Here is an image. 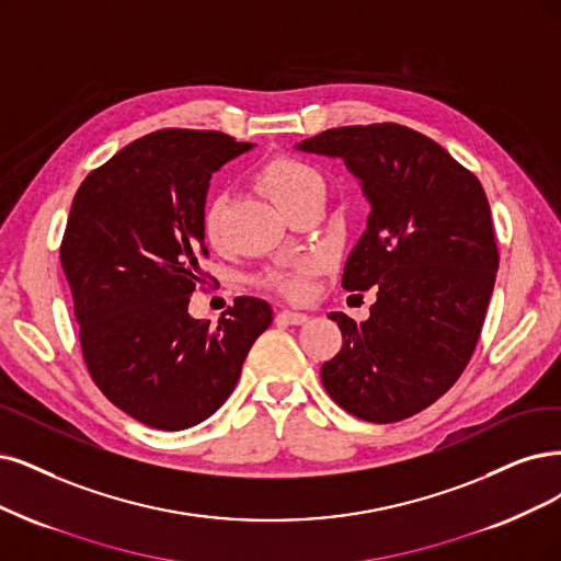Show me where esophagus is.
Segmentation results:
<instances>
[{
    "instance_id": "esophagus-1",
    "label": "esophagus",
    "mask_w": 561,
    "mask_h": 561,
    "mask_svg": "<svg viewBox=\"0 0 561 561\" xmlns=\"http://www.w3.org/2000/svg\"><path fill=\"white\" fill-rule=\"evenodd\" d=\"M277 321L284 323V325H300V323L307 321V314L291 312V309H282V312L277 314Z\"/></svg>"
}]
</instances>
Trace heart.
Segmentation results:
<instances>
[{
    "mask_svg": "<svg viewBox=\"0 0 561 561\" xmlns=\"http://www.w3.org/2000/svg\"><path fill=\"white\" fill-rule=\"evenodd\" d=\"M263 190L273 196V201L286 210L309 192L323 190V178L312 163L298 159L294 154H275L261 163L256 173ZM203 233L210 244H217L221 238V201L213 198L205 205L203 213ZM323 267V259L319 254H305L267 267L261 275V284L267 288L288 296V298H305L309 288V277L317 275Z\"/></svg>",
    "mask_w": 561,
    "mask_h": 561,
    "instance_id": "obj_1",
    "label": "heart"
}]
</instances>
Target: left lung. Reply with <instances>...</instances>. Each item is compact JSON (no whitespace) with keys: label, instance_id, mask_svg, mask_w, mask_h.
Returning a JSON list of instances; mask_svg holds the SVG:
<instances>
[{"label":"left lung","instance_id":"left-lung-1","mask_svg":"<svg viewBox=\"0 0 561 561\" xmlns=\"http://www.w3.org/2000/svg\"><path fill=\"white\" fill-rule=\"evenodd\" d=\"M298 150L342 157L371 205L342 286H375L377 302L360 325L328 314L344 342L321 367L323 388L363 421H404L460 379L479 344L500 267L483 184L396 122L328 129Z\"/></svg>","mask_w":561,"mask_h":561}]
</instances>
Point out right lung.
Wrapping results in <instances>:
<instances>
[{"label": "right lung", "instance_id": "add662e5", "mask_svg": "<svg viewBox=\"0 0 561 561\" xmlns=\"http://www.w3.org/2000/svg\"><path fill=\"white\" fill-rule=\"evenodd\" d=\"M221 131L159 129L94 169L73 196L59 261L73 296L80 351L99 390L157 430L210 419L231 396L249 348L273 323L240 296L217 325L186 312L198 284L205 194L247 150Z\"/></svg>", "mask_w": 561, "mask_h": 561}]
</instances>
